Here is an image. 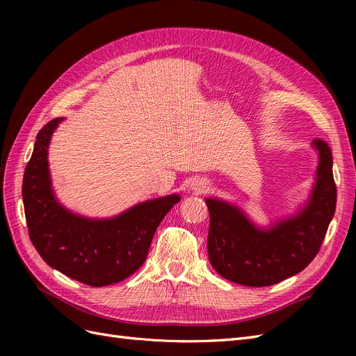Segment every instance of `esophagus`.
Wrapping results in <instances>:
<instances>
[{
    "label": "esophagus",
    "mask_w": 356,
    "mask_h": 356,
    "mask_svg": "<svg viewBox=\"0 0 356 356\" xmlns=\"http://www.w3.org/2000/svg\"><path fill=\"white\" fill-rule=\"evenodd\" d=\"M207 188H208V184L207 182H196L195 186H193V190H195L196 193H203V191H207Z\"/></svg>",
    "instance_id": "obj_1"
}]
</instances>
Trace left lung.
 <instances>
[{"label":"left lung","instance_id":"8db88e82","mask_svg":"<svg viewBox=\"0 0 356 356\" xmlns=\"http://www.w3.org/2000/svg\"><path fill=\"white\" fill-rule=\"evenodd\" d=\"M312 144L319 154L316 181L294 217L258 229L234 204L207 199L208 254L220 276L245 286H268L300 273L316 257L336 212L337 188L328 144L319 138Z\"/></svg>","mask_w":356,"mask_h":356}]
</instances>
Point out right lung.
Returning a JSON list of instances; mask_svg holds the SVG:
<instances>
[{"label":"right lung","instance_id":"1","mask_svg":"<svg viewBox=\"0 0 356 356\" xmlns=\"http://www.w3.org/2000/svg\"><path fill=\"white\" fill-rule=\"evenodd\" d=\"M62 120L42 126L24 174L31 242L50 267L75 281L90 286L117 284L144 264L159 224L181 197L147 200L108 220L70 212L53 195L47 161L50 138Z\"/></svg>","mask_w":356,"mask_h":356}]
</instances>
